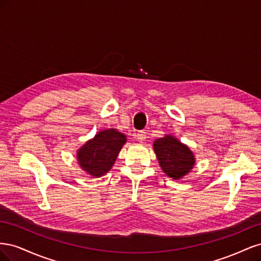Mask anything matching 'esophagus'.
Segmentation results:
<instances>
[{"instance_id":"obj_1","label":"esophagus","mask_w":261,"mask_h":261,"mask_svg":"<svg viewBox=\"0 0 261 261\" xmlns=\"http://www.w3.org/2000/svg\"><path fill=\"white\" fill-rule=\"evenodd\" d=\"M136 138H137V140L139 141V143H144V141H145L146 138H147L146 132H144V130L138 132V133L136 134Z\"/></svg>"}]
</instances>
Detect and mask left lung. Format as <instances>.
<instances>
[{
	"label": "left lung",
	"mask_w": 261,
	"mask_h": 261,
	"mask_svg": "<svg viewBox=\"0 0 261 261\" xmlns=\"http://www.w3.org/2000/svg\"><path fill=\"white\" fill-rule=\"evenodd\" d=\"M153 149L164 173L178 179L186 175L195 164V158L189 148L173 136L156 139Z\"/></svg>",
	"instance_id": "8db88e82"
}]
</instances>
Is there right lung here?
<instances>
[{
    "instance_id": "right-lung-1",
    "label": "right lung",
    "mask_w": 261,
    "mask_h": 261,
    "mask_svg": "<svg viewBox=\"0 0 261 261\" xmlns=\"http://www.w3.org/2000/svg\"><path fill=\"white\" fill-rule=\"evenodd\" d=\"M125 143L124 134L113 128L102 130L78 150V162L90 175L102 176L111 170Z\"/></svg>"
}]
</instances>
